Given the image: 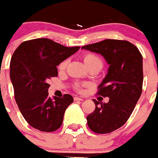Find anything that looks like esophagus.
Returning <instances> with one entry per match:
<instances>
[{
	"label": "esophagus",
	"mask_w": 158,
	"mask_h": 158,
	"mask_svg": "<svg viewBox=\"0 0 158 158\" xmlns=\"http://www.w3.org/2000/svg\"><path fill=\"white\" fill-rule=\"evenodd\" d=\"M74 101H83V99L79 97H74Z\"/></svg>",
	"instance_id": "34e87169"
}]
</instances>
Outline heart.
Instances as JSON below:
<instances>
[{"label": "heart", "mask_w": 158, "mask_h": 158, "mask_svg": "<svg viewBox=\"0 0 158 158\" xmlns=\"http://www.w3.org/2000/svg\"><path fill=\"white\" fill-rule=\"evenodd\" d=\"M83 60L84 62H85V64L86 65V66L89 69V68H95V69H97L99 71L104 66V62H103L102 59L95 53H86L84 56ZM67 65L68 60H63L59 65V69L64 70L66 68V66H67ZM81 85L79 84H76V89H79Z\"/></svg>", "instance_id": "heart-1"}]
</instances>
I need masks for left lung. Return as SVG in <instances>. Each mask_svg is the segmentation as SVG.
Returning <instances> with one entry per match:
<instances>
[{
    "label": "left lung",
    "instance_id": "left-lung-1",
    "mask_svg": "<svg viewBox=\"0 0 158 158\" xmlns=\"http://www.w3.org/2000/svg\"><path fill=\"white\" fill-rule=\"evenodd\" d=\"M82 49L99 53L109 65L97 94L108 103L93 99L95 109L86 117L92 131L108 134L128 121L142 92L143 59L139 49L127 40H105Z\"/></svg>",
    "mask_w": 158,
    "mask_h": 158
}]
</instances>
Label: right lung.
Instances as JSON below:
<instances>
[{
  "mask_svg": "<svg viewBox=\"0 0 158 158\" xmlns=\"http://www.w3.org/2000/svg\"><path fill=\"white\" fill-rule=\"evenodd\" d=\"M80 47H66L47 38L22 43L14 51L10 64V77L16 102L25 120L33 128L55 131L63 124L66 109L73 98L49 97V79L58 76L56 66Z\"/></svg>",
  "mask_w": 158,
  "mask_h": 158,
  "instance_id": "obj_1",
  "label": "right lung"
}]
</instances>
